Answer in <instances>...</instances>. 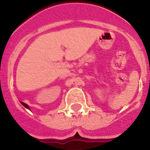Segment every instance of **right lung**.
<instances>
[{
    "mask_svg": "<svg viewBox=\"0 0 150 150\" xmlns=\"http://www.w3.org/2000/svg\"><path fill=\"white\" fill-rule=\"evenodd\" d=\"M20 103H21V104H22V105L24 106V107H25V108H27V109L30 110V107H29V106L27 104H25V103H24V102H22V101H20Z\"/></svg>",
    "mask_w": 150,
    "mask_h": 150,
    "instance_id": "right-lung-1",
    "label": "right lung"
}]
</instances>
